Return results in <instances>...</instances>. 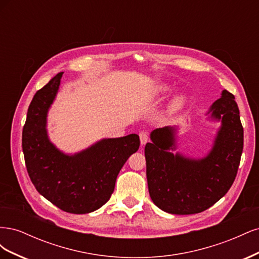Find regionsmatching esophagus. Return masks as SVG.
<instances>
[{
    "label": "esophagus",
    "mask_w": 259,
    "mask_h": 259,
    "mask_svg": "<svg viewBox=\"0 0 259 259\" xmlns=\"http://www.w3.org/2000/svg\"><path fill=\"white\" fill-rule=\"evenodd\" d=\"M139 138H140V144H142V146L146 145L147 142H148V138H149L148 132H146V131L140 132V133H139Z\"/></svg>",
    "instance_id": "34e87169"
}]
</instances>
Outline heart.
I'll use <instances>...</instances> for the list:
<instances>
[{
    "mask_svg": "<svg viewBox=\"0 0 259 259\" xmlns=\"http://www.w3.org/2000/svg\"><path fill=\"white\" fill-rule=\"evenodd\" d=\"M170 92V88L168 85H158L156 88L153 89L152 91V96L154 97H159V96H164L166 95L167 93ZM187 96L185 95H178L176 96L173 100L170 101V105H169V111L171 113H176V112H179L182 111L183 109L185 108V106L187 105Z\"/></svg>",
    "mask_w": 259,
    "mask_h": 259,
    "instance_id": "obj_1",
    "label": "heart"
}]
</instances>
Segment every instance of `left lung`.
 <instances>
[{"label":"left lung","instance_id":"1","mask_svg":"<svg viewBox=\"0 0 259 259\" xmlns=\"http://www.w3.org/2000/svg\"><path fill=\"white\" fill-rule=\"evenodd\" d=\"M206 114L222 121L206 156L191 159L173 152L176 127L151 132L145 147L147 180L154 204L169 214H197L214 205L236 179L243 151V127L234 96L224 90Z\"/></svg>","mask_w":259,"mask_h":259}]
</instances>
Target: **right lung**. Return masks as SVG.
<instances>
[{"label":"right lung","instance_id":"obj_1","mask_svg":"<svg viewBox=\"0 0 259 259\" xmlns=\"http://www.w3.org/2000/svg\"><path fill=\"white\" fill-rule=\"evenodd\" d=\"M62 73L38 90L31 101L22 130V151L38 193L67 213L86 214L110 199L117 175L140 142L138 135L131 134L101 139L75 154L57 149L49 138L46 123Z\"/></svg>","mask_w":259,"mask_h":259}]
</instances>
